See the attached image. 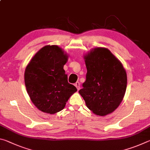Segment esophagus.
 Returning a JSON list of instances; mask_svg holds the SVG:
<instances>
[{
	"instance_id": "esophagus-1",
	"label": "esophagus",
	"mask_w": 150,
	"mask_h": 150,
	"mask_svg": "<svg viewBox=\"0 0 150 150\" xmlns=\"http://www.w3.org/2000/svg\"><path fill=\"white\" fill-rule=\"evenodd\" d=\"M75 86L76 87V88H77V90H78V91L80 89V83L79 82V81H77V82H76V83H75Z\"/></svg>"
}]
</instances>
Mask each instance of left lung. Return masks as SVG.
<instances>
[{
	"instance_id": "1",
	"label": "left lung",
	"mask_w": 150,
	"mask_h": 150,
	"mask_svg": "<svg viewBox=\"0 0 150 150\" xmlns=\"http://www.w3.org/2000/svg\"><path fill=\"white\" fill-rule=\"evenodd\" d=\"M85 59L86 81L79 93L94 114L107 115L118 107L125 95L126 71L106 48H95L85 56Z\"/></svg>"
}]
</instances>
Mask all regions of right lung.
<instances>
[{"label":"right lung","mask_w":150,"mask_h":150,"mask_svg":"<svg viewBox=\"0 0 150 150\" xmlns=\"http://www.w3.org/2000/svg\"><path fill=\"white\" fill-rule=\"evenodd\" d=\"M67 55L57 45H45L26 68L25 85L34 105L41 111L55 114L63 110L77 88L68 83L63 69Z\"/></svg>","instance_id":"right-lung-1"}]
</instances>
